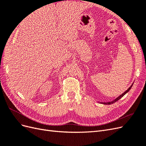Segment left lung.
<instances>
[{
    "instance_id": "1",
    "label": "left lung",
    "mask_w": 146,
    "mask_h": 146,
    "mask_svg": "<svg viewBox=\"0 0 146 146\" xmlns=\"http://www.w3.org/2000/svg\"><path fill=\"white\" fill-rule=\"evenodd\" d=\"M133 84H132V85L129 87V89H127V90H126L124 92H123V93H122V94H121L120 96H118L116 99L113 100V101H110V102H100V104H104V105H111V104H113V103H114V102H116V101L119 100L121 98H122L123 96H124L126 93H127V92L130 90V89L131 88V86H133Z\"/></svg>"
}]
</instances>
